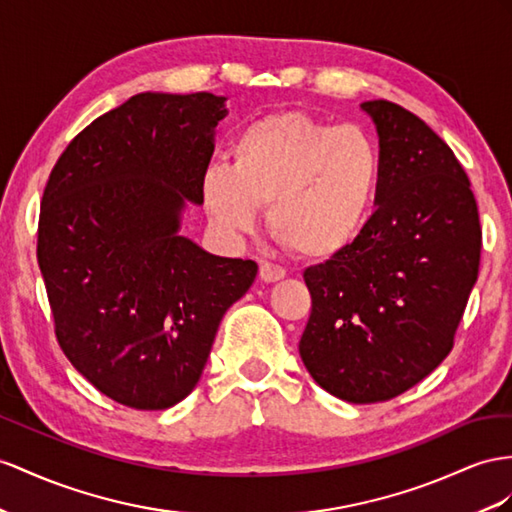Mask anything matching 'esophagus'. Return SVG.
I'll return each instance as SVG.
<instances>
[{
    "instance_id": "1",
    "label": "esophagus",
    "mask_w": 512,
    "mask_h": 512,
    "mask_svg": "<svg viewBox=\"0 0 512 512\" xmlns=\"http://www.w3.org/2000/svg\"><path fill=\"white\" fill-rule=\"evenodd\" d=\"M285 277V268L277 266V264H270V261H264V264L259 266V279L264 283H274V281H281Z\"/></svg>"
}]
</instances>
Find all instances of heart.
Returning <instances> with one entry per match:
<instances>
[{"label":"heart","mask_w":512,"mask_h":512,"mask_svg":"<svg viewBox=\"0 0 512 512\" xmlns=\"http://www.w3.org/2000/svg\"><path fill=\"white\" fill-rule=\"evenodd\" d=\"M231 166L201 177L216 225L248 233L268 205L274 238L307 259H329L359 238L381 186L383 157L359 125L290 110L248 123L231 142Z\"/></svg>","instance_id":"1"}]
</instances>
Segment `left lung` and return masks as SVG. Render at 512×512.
I'll return each instance as SVG.
<instances>
[{"label":"left lung","mask_w":512,"mask_h":512,"mask_svg":"<svg viewBox=\"0 0 512 512\" xmlns=\"http://www.w3.org/2000/svg\"><path fill=\"white\" fill-rule=\"evenodd\" d=\"M381 144L378 209L359 238L305 270L300 359L346 402L400 396L450 355L478 279L482 229L469 177L419 116L365 101Z\"/></svg>","instance_id":"obj_1"}]
</instances>
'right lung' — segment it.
Wrapping results in <instances>:
<instances>
[{
  "label": "right lung",
  "mask_w": 512,
  "mask_h": 512,
  "mask_svg": "<svg viewBox=\"0 0 512 512\" xmlns=\"http://www.w3.org/2000/svg\"><path fill=\"white\" fill-rule=\"evenodd\" d=\"M212 93H140L77 134L51 170L36 257L64 355L114 402L162 411L199 383L225 311L257 264L179 235L201 205Z\"/></svg>",
  "instance_id": "add662e5"
}]
</instances>
